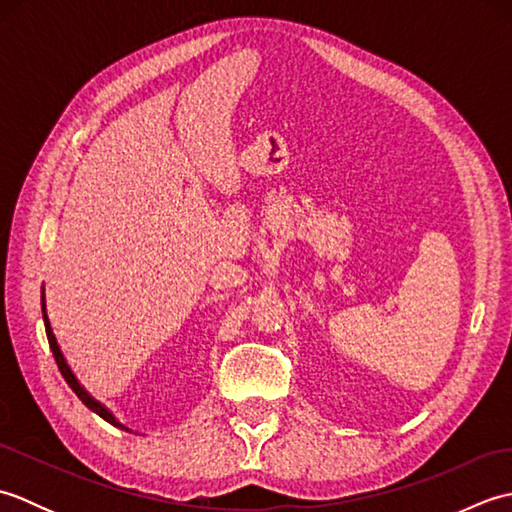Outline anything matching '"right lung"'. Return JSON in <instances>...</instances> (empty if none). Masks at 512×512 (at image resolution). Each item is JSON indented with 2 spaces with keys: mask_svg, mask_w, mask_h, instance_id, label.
<instances>
[{
  "mask_svg": "<svg viewBox=\"0 0 512 512\" xmlns=\"http://www.w3.org/2000/svg\"><path fill=\"white\" fill-rule=\"evenodd\" d=\"M41 310H43V325H46V334H48V343H50V350H52V356H54V361H57V365H59V372H61V376L65 378V383H68L70 387H72V391L76 396L81 398V402L88 409H92L94 413H99V416L103 418V420H107L110 424H114V427H118V429H125V431H129L125 424H121L118 422L116 418H114V413L107 409L105 405H101L99 400H96L94 396H90V391L85 389L81 383H79V378L74 376V372L70 369V365H68V361H65V356H63V352H61V347H59V343H57V336H54V332H52V328H50V319H48V312H46V295H43L41 292Z\"/></svg>",
  "mask_w": 512,
  "mask_h": 512,
  "instance_id": "right-lung-1",
  "label": "right lung"
}]
</instances>
